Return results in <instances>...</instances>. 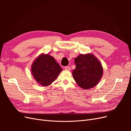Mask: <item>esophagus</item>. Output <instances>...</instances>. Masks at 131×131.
<instances>
[{
  "label": "esophagus",
  "instance_id": "obj_1",
  "mask_svg": "<svg viewBox=\"0 0 131 131\" xmlns=\"http://www.w3.org/2000/svg\"><path fill=\"white\" fill-rule=\"evenodd\" d=\"M65 69L66 70H70L71 68L69 66H66V67H65Z\"/></svg>",
  "mask_w": 131,
  "mask_h": 131
}]
</instances>
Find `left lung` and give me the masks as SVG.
<instances>
[{
  "label": "left lung",
  "mask_w": 131,
  "mask_h": 131,
  "mask_svg": "<svg viewBox=\"0 0 131 131\" xmlns=\"http://www.w3.org/2000/svg\"><path fill=\"white\" fill-rule=\"evenodd\" d=\"M74 59L76 68L72 73L78 85L84 90L96 86L103 74L101 62L92 53L79 54Z\"/></svg>",
  "instance_id": "1"
}]
</instances>
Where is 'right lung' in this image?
<instances>
[{
  "label": "right lung",
  "instance_id": "1",
  "mask_svg": "<svg viewBox=\"0 0 131 131\" xmlns=\"http://www.w3.org/2000/svg\"><path fill=\"white\" fill-rule=\"evenodd\" d=\"M62 70L60 66L49 54H40L31 66V74L34 79L44 87L52 84Z\"/></svg>",
  "mask_w": 131,
  "mask_h": 131
}]
</instances>
